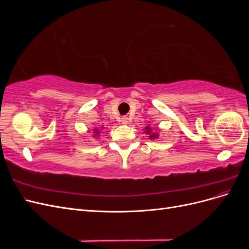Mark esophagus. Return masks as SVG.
Masks as SVG:
<instances>
[{
	"label": "esophagus",
	"mask_w": 249,
	"mask_h": 249,
	"mask_svg": "<svg viewBox=\"0 0 249 249\" xmlns=\"http://www.w3.org/2000/svg\"><path fill=\"white\" fill-rule=\"evenodd\" d=\"M122 123H123L124 124H127V123H129V118H127L126 116H124V117L122 118Z\"/></svg>",
	"instance_id": "obj_1"
}]
</instances>
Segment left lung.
<instances>
[{"label": "left lung", "instance_id": "obj_1", "mask_svg": "<svg viewBox=\"0 0 249 249\" xmlns=\"http://www.w3.org/2000/svg\"><path fill=\"white\" fill-rule=\"evenodd\" d=\"M145 133L147 135H149V139H155L158 137V134L157 133H152V129H150L149 126L145 127Z\"/></svg>", "mask_w": 249, "mask_h": 249}]
</instances>
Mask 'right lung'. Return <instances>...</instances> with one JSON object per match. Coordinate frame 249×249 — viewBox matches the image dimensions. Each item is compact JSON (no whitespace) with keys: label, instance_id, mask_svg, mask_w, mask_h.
Returning a JSON list of instances; mask_svg holds the SVG:
<instances>
[{"label":"right lung","instance_id":"1","mask_svg":"<svg viewBox=\"0 0 249 249\" xmlns=\"http://www.w3.org/2000/svg\"><path fill=\"white\" fill-rule=\"evenodd\" d=\"M94 133H96V135L100 134V132H99V130H97V129H94Z\"/></svg>","mask_w":249,"mask_h":249}]
</instances>
